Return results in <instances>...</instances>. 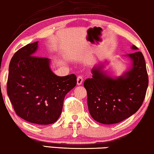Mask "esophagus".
Masks as SVG:
<instances>
[{
	"mask_svg": "<svg viewBox=\"0 0 154 154\" xmlns=\"http://www.w3.org/2000/svg\"><path fill=\"white\" fill-rule=\"evenodd\" d=\"M77 85H82V83L83 82V77H82V75H79L78 77H77Z\"/></svg>",
	"mask_w": 154,
	"mask_h": 154,
	"instance_id": "esophagus-1",
	"label": "esophagus"
}]
</instances>
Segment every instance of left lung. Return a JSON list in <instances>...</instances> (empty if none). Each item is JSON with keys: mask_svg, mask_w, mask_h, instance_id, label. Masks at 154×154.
Wrapping results in <instances>:
<instances>
[{"mask_svg": "<svg viewBox=\"0 0 154 154\" xmlns=\"http://www.w3.org/2000/svg\"><path fill=\"white\" fill-rule=\"evenodd\" d=\"M132 49L137 50L135 45ZM133 67L123 76L112 79L103 73V65L92 69V77L84 87L88 94L90 115L103 124L123 121L138 110L146 97L149 77L144 57L140 51L129 54Z\"/></svg>", "mask_w": 154, "mask_h": 154, "instance_id": "obj_1", "label": "left lung"}]
</instances>
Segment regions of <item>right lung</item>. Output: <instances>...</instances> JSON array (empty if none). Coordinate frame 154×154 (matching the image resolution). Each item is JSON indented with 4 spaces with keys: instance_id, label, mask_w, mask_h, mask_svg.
Instances as JSON below:
<instances>
[{
    "instance_id": "add662e5",
    "label": "right lung",
    "mask_w": 154,
    "mask_h": 154,
    "mask_svg": "<svg viewBox=\"0 0 154 154\" xmlns=\"http://www.w3.org/2000/svg\"><path fill=\"white\" fill-rule=\"evenodd\" d=\"M38 42L18 49L9 64L7 93L18 116L30 123L49 125L62 113L64 97L77 85L74 74L59 77L49 59L34 56Z\"/></svg>"
}]
</instances>
